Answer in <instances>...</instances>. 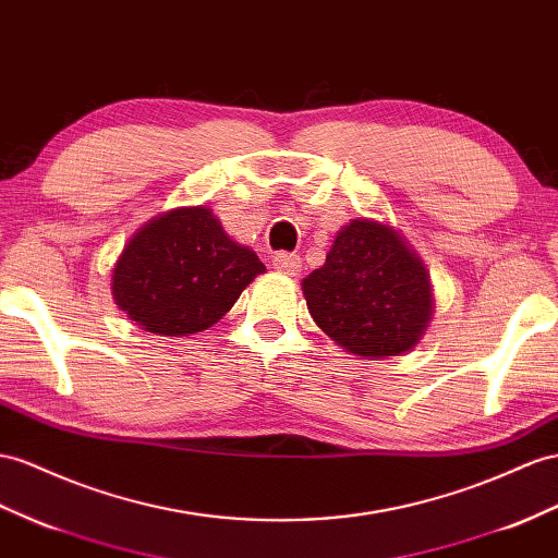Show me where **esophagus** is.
<instances>
[{
  "label": "esophagus",
  "mask_w": 558,
  "mask_h": 558,
  "mask_svg": "<svg viewBox=\"0 0 558 558\" xmlns=\"http://www.w3.org/2000/svg\"><path fill=\"white\" fill-rule=\"evenodd\" d=\"M274 268L282 276H299V270H302V259H299L296 254H276L274 256Z\"/></svg>",
  "instance_id": "obj_1"
}]
</instances>
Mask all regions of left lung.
Returning <instances> with one entry per match:
<instances>
[{"mask_svg":"<svg viewBox=\"0 0 558 558\" xmlns=\"http://www.w3.org/2000/svg\"><path fill=\"white\" fill-rule=\"evenodd\" d=\"M308 313L337 347L365 361L410 351L434 313L428 268L387 221L351 219L325 264L302 280Z\"/></svg>","mask_w":558,"mask_h":558,"instance_id":"8db88e82","label":"left lung"}]
</instances>
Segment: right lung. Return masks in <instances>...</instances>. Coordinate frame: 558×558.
<instances>
[{"label":"right lung","mask_w":558,"mask_h":558,"mask_svg":"<svg viewBox=\"0 0 558 558\" xmlns=\"http://www.w3.org/2000/svg\"><path fill=\"white\" fill-rule=\"evenodd\" d=\"M266 266L205 205L157 214L112 268V299L146 332L189 337L219 323Z\"/></svg>","instance_id":"obj_1"}]
</instances>
